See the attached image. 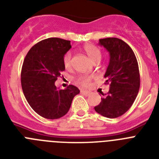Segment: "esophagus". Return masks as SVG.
Instances as JSON below:
<instances>
[{
    "mask_svg": "<svg viewBox=\"0 0 159 159\" xmlns=\"http://www.w3.org/2000/svg\"><path fill=\"white\" fill-rule=\"evenodd\" d=\"M81 92H82V94H86V95H88V94H90V91H88V90H81Z\"/></svg>",
    "mask_w": 159,
    "mask_h": 159,
    "instance_id": "34e87169",
    "label": "esophagus"
}]
</instances>
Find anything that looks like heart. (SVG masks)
<instances>
[{
    "mask_svg": "<svg viewBox=\"0 0 159 159\" xmlns=\"http://www.w3.org/2000/svg\"><path fill=\"white\" fill-rule=\"evenodd\" d=\"M84 51L86 52L87 56L89 57L90 60L93 62H95L96 61H100L101 57H102V52L98 48L93 44H86L84 46ZM71 58L72 55L71 53L67 52L65 53L63 57V63L66 69H69L71 66ZM92 76H83L78 78V82H79L82 86H87L90 85V81L92 79Z\"/></svg>",
    "mask_w": 159,
    "mask_h": 159,
    "instance_id": "obj_1",
    "label": "heart"
}]
</instances>
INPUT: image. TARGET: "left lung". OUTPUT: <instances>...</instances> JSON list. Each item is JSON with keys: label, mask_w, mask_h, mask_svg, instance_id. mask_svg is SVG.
Here are the masks:
<instances>
[{"label": "left lung", "mask_w": 159, "mask_h": 159, "mask_svg": "<svg viewBox=\"0 0 159 159\" xmlns=\"http://www.w3.org/2000/svg\"><path fill=\"white\" fill-rule=\"evenodd\" d=\"M98 44L104 47L110 56L104 75L110 89L107 94L101 93L102 98L94 110L102 116L117 118L131 107L138 94V63L131 48L120 39H101Z\"/></svg>", "instance_id": "obj_1"}]
</instances>
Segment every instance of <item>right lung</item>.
<instances>
[{
  "mask_svg": "<svg viewBox=\"0 0 159 159\" xmlns=\"http://www.w3.org/2000/svg\"><path fill=\"white\" fill-rule=\"evenodd\" d=\"M70 48V41L48 38L32 47L24 59L21 73L22 91L31 108L43 118L64 116L74 96L80 93L73 85L65 90L55 85L65 71L63 57Z\"/></svg>",
  "mask_w": 159,
  "mask_h": 159,
  "instance_id": "1",
  "label": "right lung"
}]
</instances>
